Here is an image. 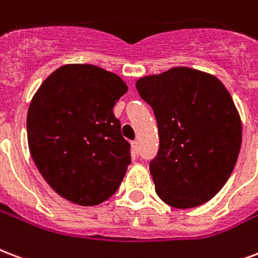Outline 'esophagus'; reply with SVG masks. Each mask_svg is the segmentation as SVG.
<instances>
[{
  "label": "esophagus",
  "instance_id": "34e87169",
  "mask_svg": "<svg viewBox=\"0 0 258 258\" xmlns=\"http://www.w3.org/2000/svg\"><path fill=\"white\" fill-rule=\"evenodd\" d=\"M131 146H133L134 154H138V153H139V142H138V141H134V142L131 143Z\"/></svg>",
  "mask_w": 258,
  "mask_h": 258
}]
</instances>
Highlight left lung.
Masks as SVG:
<instances>
[{
    "label": "left lung",
    "instance_id": "obj_1",
    "mask_svg": "<svg viewBox=\"0 0 258 258\" xmlns=\"http://www.w3.org/2000/svg\"><path fill=\"white\" fill-rule=\"evenodd\" d=\"M137 90L158 124L150 173L160 199L174 208L211 200L233 173L242 142L229 90L210 73L182 66L139 78Z\"/></svg>",
    "mask_w": 258,
    "mask_h": 258
}]
</instances>
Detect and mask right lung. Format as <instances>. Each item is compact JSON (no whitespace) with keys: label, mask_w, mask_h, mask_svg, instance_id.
Listing matches in <instances>:
<instances>
[{"label":"right lung","mask_w":258,"mask_h":258,"mask_svg":"<svg viewBox=\"0 0 258 258\" xmlns=\"http://www.w3.org/2000/svg\"><path fill=\"white\" fill-rule=\"evenodd\" d=\"M127 85L94 64H63L33 94L27 137L46 182L68 202L97 206L115 194L131 162L113 107Z\"/></svg>","instance_id":"1"}]
</instances>
